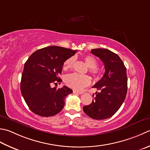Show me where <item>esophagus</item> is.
<instances>
[{
  "mask_svg": "<svg viewBox=\"0 0 150 150\" xmlns=\"http://www.w3.org/2000/svg\"><path fill=\"white\" fill-rule=\"evenodd\" d=\"M73 93H75V94H82V93H83V92H78V91H77V90H73Z\"/></svg>",
  "mask_w": 150,
  "mask_h": 150,
  "instance_id": "34e87169",
  "label": "esophagus"
}]
</instances>
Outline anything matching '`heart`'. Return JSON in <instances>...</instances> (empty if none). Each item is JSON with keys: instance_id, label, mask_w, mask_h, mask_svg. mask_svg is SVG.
<instances>
[{"instance_id": "b5f03b06", "label": "heart", "mask_w": 150, "mask_h": 150, "mask_svg": "<svg viewBox=\"0 0 150 150\" xmlns=\"http://www.w3.org/2000/svg\"><path fill=\"white\" fill-rule=\"evenodd\" d=\"M74 58L70 57L65 60L63 64V69L67 70L71 68L74 62ZM84 60L87 66L90 67V73L93 77H98L99 71L96 68L98 66V61L92 56L88 55L84 57ZM66 83L68 86L75 90H81L90 84V78L88 75H80L78 73H71L66 76Z\"/></svg>"}]
</instances>
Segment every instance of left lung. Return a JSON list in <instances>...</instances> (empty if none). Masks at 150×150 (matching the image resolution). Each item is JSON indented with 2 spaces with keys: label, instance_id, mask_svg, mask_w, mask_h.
Segmentation results:
<instances>
[{
  "label": "left lung",
  "instance_id": "1",
  "mask_svg": "<svg viewBox=\"0 0 150 150\" xmlns=\"http://www.w3.org/2000/svg\"><path fill=\"white\" fill-rule=\"evenodd\" d=\"M91 52L103 62L105 72L93 86L100 92L96 93L92 103L83 107V110L93 119L105 120L112 116L125 100L127 92L126 67L119 56L110 50L93 49Z\"/></svg>",
  "mask_w": 150,
  "mask_h": 150
}]
</instances>
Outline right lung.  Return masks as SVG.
I'll use <instances>...</instances> for the list:
<instances>
[{
	"instance_id": "1",
	"label": "right lung",
	"mask_w": 150,
	"mask_h": 150,
	"mask_svg": "<svg viewBox=\"0 0 150 150\" xmlns=\"http://www.w3.org/2000/svg\"><path fill=\"white\" fill-rule=\"evenodd\" d=\"M77 51L58 46H49L33 52L25 64L21 81V92L26 105L34 114L41 116H54L62 110L66 97L73 91L60 84L64 62Z\"/></svg>"
}]
</instances>
